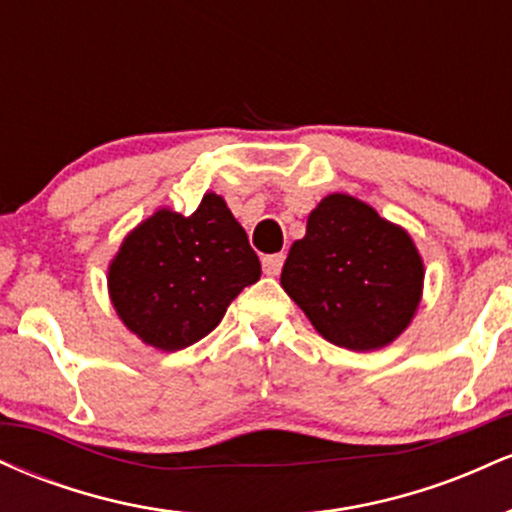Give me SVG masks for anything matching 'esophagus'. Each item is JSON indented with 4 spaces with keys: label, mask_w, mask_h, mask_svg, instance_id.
<instances>
[{
    "label": "esophagus",
    "mask_w": 512,
    "mask_h": 512,
    "mask_svg": "<svg viewBox=\"0 0 512 512\" xmlns=\"http://www.w3.org/2000/svg\"><path fill=\"white\" fill-rule=\"evenodd\" d=\"M284 267V252H276V255H267L262 260V269L267 276H276Z\"/></svg>",
    "instance_id": "obj_1"
}]
</instances>
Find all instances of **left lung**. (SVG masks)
I'll return each mask as SVG.
<instances>
[{
    "mask_svg": "<svg viewBox=\"0 0 512 512\" xmlns=\"http://www.w3.org/2000/svg\"><path fill=\"white\" fill-rule=\"evenodd\" d=\"M281 286L327 342L383 349L409 327L424 262L404 228L349 195H327L291 245Z\"/></svg>",
    "mask_w": 512,
    "mask_h": 512,
    "instance_id": "8db88e82",
    "label": "left lung"
}]
</instances>
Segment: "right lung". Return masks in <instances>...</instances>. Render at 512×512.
<instances>
[{
	"mask_svg": "<svg viewBox=\"0 0 512 512\" xmlns=\"http://www.w3.org/2000/svg\"><path fill=\"white\" fill-rule=\"evenodd\" d=\"M262 267L223 197L207 192L195 214L158 209L122 240L108 289L117 315L144 344L178 351L221 322Z\"/></svg>",
	"mask_w": 512,
	"mask_h": 512,
	"instance_id": "obj_1",
	"label": "right lung"
}]
</instances>
